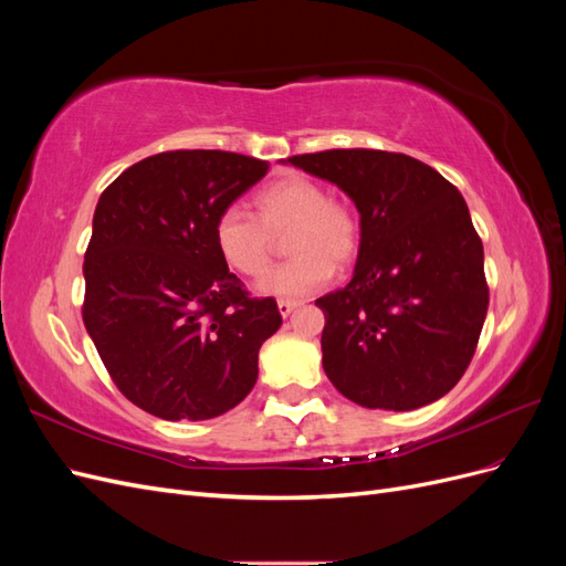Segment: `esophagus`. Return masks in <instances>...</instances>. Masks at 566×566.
I'll use <instances>...</instances> for the list:
<instances>
[{"label":"esophagus","instance_id":"1","mask_svg":"<svg viewBox=\"0 0 566 566\" xmlns=\"http://www.w3.org/2000/svg\"><path fill=\"white\" fill-rule=\"evenodd\" d=\"M300 306V302L297 300H279V312H281V316H290L293 314L295 310Z\"/></svg>","mask_w":566,"mask_h":566}]
</instances>
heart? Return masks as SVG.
<instances>
[{
	"instance_id": "1",
	"label": "heart",
	"mask_w": 566,
	"mask_h": 566,
	"mask_svg": "<svg viewBox=\"0 0 566 566\" xmlns=\"http://www.w3.org/2000/svg\"><path fill=\"white\" fill-rule=\"evenodd\" d=\"M256 217L243 208L221 210L214 221L217 250L233 271L262 276L273 256V235L293 254L260 281L264 295L302 297L333 279L335 264H349L361 245V224L352 205L328 198L306 177H285L254 196Z\"/></svg>"
}]
</instances>
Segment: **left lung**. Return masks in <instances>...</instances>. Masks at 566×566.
Listing matches in <instances>:
<instances>
[{"label":"left lung","instance_id":"1","mask_svg":"<svg viewBox=\"0 0 566 566\" xmlns=\"http://www.w3.org/2000/svg\"><path fill=\"white\" fill-rule=\"evenodd\" d=\"M287 163L337 184L361 214L354 279L316 300L325 375L366 408L441 399L468 370L489 310L465 198L403 153L333 148Z\"/></svg>","mask_w":566,"mask_h":566}]
</instances>
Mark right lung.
Wrapping results in <instances>:
<instances>
[{
  "mask_svg": "<svg viewBox=\"0 0 566 566\" xmlns=\"http://www.w3.org/2000/svg\"><path fill=\"white\" fill-rule=\"evenodd\" d=\"M269 172L229 150H165L98 198L84 252L82 321L115 387L163 420H208L256 382V354L281 328L214 243V221Z\"/></svg>",
  "mask_w": 566,
  "mask_h": 566,
  "instance_id": "right-lung-1",
  "label": "right lung"
}]
</instances>
